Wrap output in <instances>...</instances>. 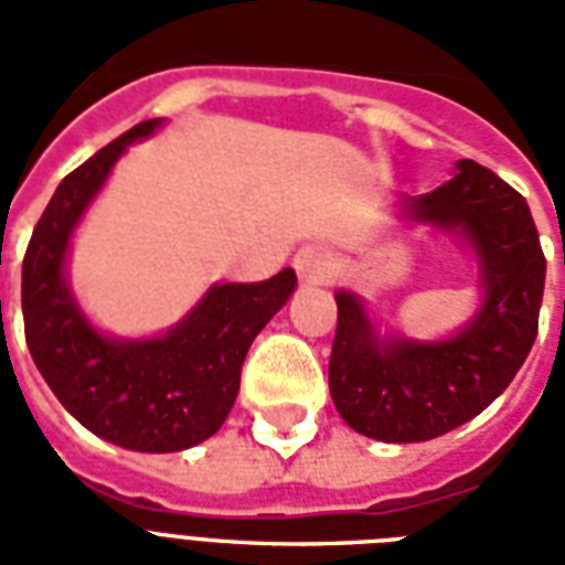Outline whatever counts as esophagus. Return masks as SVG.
Instances as JSON below:
<instances>
[{"label":"esophagus","mask_w":565,"mask_h":565,"mask_svg":"<svg viewBox=\"0 0 565 565\" xmlns=\"http://www.w3.org/2000/svg\"><path fill=\"white\" fill-rule=\"evenodd\" d=\"M292 269L301 284H322L331 275V255L322 246H301L292 257Z\"/></svg>","instance_id":"1"}]
</instances>
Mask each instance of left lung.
I'll return each instance as SVG.
<instances>
[{
	"instance_id": "obj_1",
	"label": "left lung",
	"mask_w": 565,
	"mask_h": 565,
	"mask_svg": "<svg viewBox=\"0 0 565 565\" xmlns=\"http://www.w3.org/2000/svg\"><path fill=\"white\" fill-rule=\"evenodd\" d=\"M404 225L455 234L475 252L481 305L443 340L381 334L366 301L337 290L328 386L337 411L363 437L425 443L475 419L499 398L536 340L545 257L531 207L475 161L451 179L395 204Z\"/></svg>"
}]
</instances>
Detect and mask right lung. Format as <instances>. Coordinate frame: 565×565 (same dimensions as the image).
Instances as JSON below:
<instances>
[{
  "mask_svg": "<svg viewBox=\"0 0 565 565\" xmlns=\"http://www.w3.org/2000/svg\"><path fill=\"white\" fill-rule=\"evenodd\" d=\"M161 119H146L57 184L22 260L25 343L57 402L96 437L149 455L184 451L222 428L246 352L296 290L281 269L260 284H213L188 317L154 337H114L75 299L66 260L78 222L110 170Z\"/></svg>",
  "mask_w": 565,
  "mask_h": 565,
  "instance_id": "right-lung-1",
  "label": "right lung"
}]
</instances>
